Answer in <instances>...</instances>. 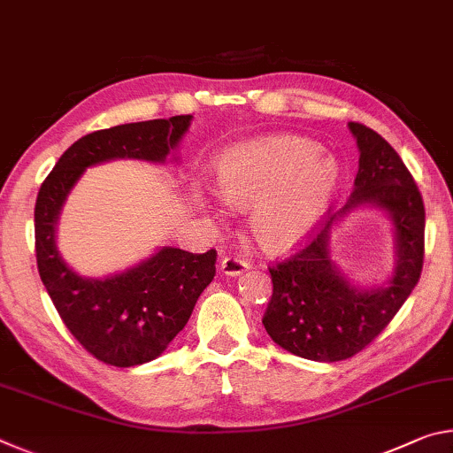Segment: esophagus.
Wrapping results in <instances>:
<instances>
[{
  "mask_svg": "<svg viewBox=\"0 0 453 453\" xmlns=\"http://www.w3.org/2000/svg\"><path fill=\"white\" fill-rule=\"evenodd\" d=\"M248 267H250L248 259L237 257V256H226L219 262V270H221V273H226V275H240L242 272L248 270Z\"/></svg>",
  "mask_w": 453,
  "mask_h": 453,
  "instance_id": "obj_1",
  "label": "esophagus"
}]
</instances>
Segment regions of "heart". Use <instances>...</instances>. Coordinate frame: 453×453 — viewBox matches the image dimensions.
<instances>
[{"label":"heart","instance_id":"heart-1","mask_svg":"<svg viewBox=\"0 0 453 453\" xmlns=\"http://www.w3.org/2000/svg\"><path fill=\"white\" fill-rule=\"evenodd\" d=\"M303 137H265L227 150L218 159L216 186L235 210H250V227L267 251L303 243L340 189L334 157Z\"/></svg>","mask_w":453,"mask_h":453}]
</instances>
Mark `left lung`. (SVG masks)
Listing matches in <instances>:
<instances>
[{"mask_svg":"<svg viewBox=\"0 0 453 453\" xmlns=\"http://www.w3.org/2000/svg\"><path fill=\"white\" fill-rule=\"evenodd\" d=\"M359 148V170L349 203L388 210L397 237V267L388 288L359 291L329 262L327 234L335 216L321 219L294 254L272 264V300L264 327L289 354L313 362L354 357L378 337L408 300L424 267V199L397 151L372 127L349 121Z\"/></svg>","mask_w":453,"mask_h":453,"instance_id":"1","label":"left lung"}]
</instances>
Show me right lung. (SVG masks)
Wrapping results in <instances>:
<instances>
[{
    "instance_id": "1",
    "label": "right lung",
    "mask_w": 453,
    "mask_h": 453,
    "mask_svg": "<svg viewBox=\"0 0 453 453\" xmlns=\"http://www.w3.org/2000/svg\"><path fill=\"white\" fill-rule=\"evenodd\" d=\"M189 119L137 121L83 135L58 159L37 194L34 221L40 278L65 327L88 354L107 365L151 362L170 346L216 275L218 254L164 248L113 278H80L61 262L53 242L59 208L89 165L116 157L164 162L188 132Z\"/></svg>"
}]
</instances>
